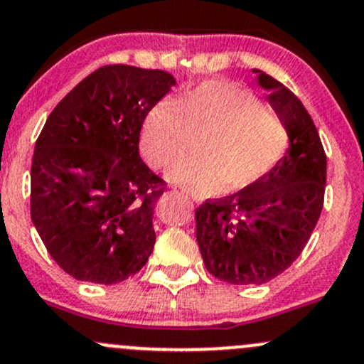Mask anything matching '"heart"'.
Masks as SVG:
<instances>
[{"label":"heart","instance_id":"obj_1","mask_svg":"<svg viewBox=\"0 0 364 364\" xmlns=\"http://www.w3.org/2000/svg\"><path fill=\"white\" fill-rule=\"evenodd\" d=\"M204 137L202 155L181 156L169 178L197 193L242 192L269 176L289 146V129L255 92L228 82H205L181 99L166 97L144 118L141 153L155 169L166 167Z\"/></svg>","mask_w":364,"mask_h":364}]
</instances>
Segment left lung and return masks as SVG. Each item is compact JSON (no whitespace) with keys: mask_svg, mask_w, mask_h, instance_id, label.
Segmentation results:
<instances>
[{"mask_svg":"<svg viewBox=\"0 0 364 364\" xmlns=\"http://www.w3.org/2000/svg\"><path fill=\"white\" fill-rule=\"evenodd\" d=\"M255 71L288 125L289 148L258 185L197 209L205 269L228 284H263L289 269L316 228L326 188V153L311 114L288 87Z\"/></svg>","mask_w":364,"mask_h":364,"instance_id":"left-lung-1","label":"left lung"}]
</instances>
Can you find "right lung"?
Returning a JSON list of instances; mask_svg holds the SVG:
<instances>
[{"label": "right lung", "instance_id": "right-lung-1", "mask_svg": "<svg viewBox=\"0 0 364 364\" xmlns=\"http://www.w3.org/2000/svg\"><path fill=\"white\" fill-rule=\"evenodd\" d=\"M176 83L160 70L102 66L48 114L31 166V220L76 281L117 284L146 265L167 183L139 156L146 114Z\"/></svg>", "mask_w": 364, "mask_h": 364}]
</instances>
